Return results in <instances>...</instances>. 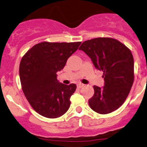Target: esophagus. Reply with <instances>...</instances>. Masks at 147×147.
I'll return each instance as SVG.
<instances>
[{
	"mask_svg": "<svg viewBox=\"0 0 147 147\" xmlns=\"http://www.w3.org/2000/svg\"><path fill=\"white\" fill-rule=\"evenodd\" d=\"M83 87H84V85L83 84H81V83H79L77 85V88H79V89H81Z\"/></svg>",
	"mask_w": 147,
	"mask_h": 147,
	"instance_id": "esophagus-1",
	"label": "esophagus"
}]
</instances>
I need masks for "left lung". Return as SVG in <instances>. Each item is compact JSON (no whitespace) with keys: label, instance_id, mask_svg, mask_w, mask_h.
Instances as JSON below:
<instances>
[{"label":"left lung","instance_id":"1","mask_svg":"<svg viewBox=\"0 0 147 147\" xmlns=\"http://www.w3.org/2000/svg\"><path fill=\"white\" fill-rule=\"evenodd\" d=\"M79 50L85 52L95 67L103 72L104 87L93 86L95 93L89 100L90 107L101 114L116 110L126 100L134 82V58L130 50L110 38L85 41Z\"/></svg>","mask_w":147,"mask_h":147}]
</instances>
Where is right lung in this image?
Here are the masks:
<instances>
[{"instance_id":"right-lung-1","label":"right lung","mask_w":147,"mask_h":147,"mask_svg":"<svg viewBox=\"0 0 147 147\" xmlns=\"http://www.w3.org/2000/svg\"><path fill=\"white\" fill-rule=\"evenodd\" d=\"M81 44L43 42L23 56L19 66L21 87L29 104L41 116L56 118L69 108L77 85L59 83L56 72L64 67Z\"/></svg>"}]
</instances>
